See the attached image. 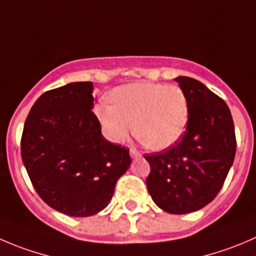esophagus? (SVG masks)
<instances>
[{
  "label": "esophagus",
  "instance_id": "1",
  "mask_svg": "<svg viewBox=\"0 0 256 256\" xmlns=\"http://www.w3.org/2000/svg\"><path fill=\"white\" fill-rule=\"evenodd\" d=\"M130 157H132V158H138V157H140V152H137V150H134V148H132V150H130Z\"/></svg>",
  "mask_w": 256,
  "mask_h": 256
}]
</instances>
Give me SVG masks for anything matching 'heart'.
Returning <instances> with one entry per match:
<instances>
[{
	"mask_svg": "<svg viewBox=\"0 0 256 256\" xmlns=\"http://www.w3.org/2000/svg\"><path fill=\"white\" fill-rule=\"evenodd\" d=\"M112 104H98L96 114L104 134L122 143L134 130L147 147L164 150L178 142L188 124L184 90L176 84L137 82L110 93Z\"/></svg>",
	"mask_w": 256,
	"mask_h": 256,
	"instance_id": "1",
	"label": "heart"
}]
</instances>
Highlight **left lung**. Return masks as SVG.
<instances>
[{"mask_svg": "<svg viewBox=\"0 0 256 256\" xmlns=\"http://www.w3.org/2000/svg\"><path fill=\"white\" fill-rule=\"evenodd\" d=\"M188 99V124L177 143L146 154V184L158 208L188 214L205 208L220 192L236 152L234 120L228 104L201 82L176 78Z\"/></svg>", "mask_w": 256, "mask_h": 256, "instance_id": "1", "label": "left lung"}]
</instances>
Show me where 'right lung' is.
Instances as JSON below:
<instances>
[{
	"label": "right lung",
	"instance_id": "right-lung-1",
	"mask_svg": "<svg viewBox=\"0 0 256 256\" xmlns=\"http://www.w3.org/2000/svg\"><path fill=\"white\" fill-rule=\"evenodd\" d=\"M92 82L45 92L31 108L21 137V157L38 196L74 218L108 206L119 177L130 167V148L102 134L93 113Z\"/></svg>",
	"mask_w": 256,
	"mask_h": 256
}]
</instances>
